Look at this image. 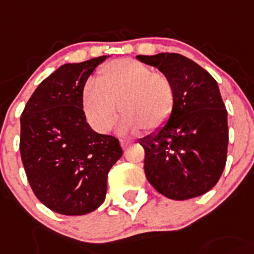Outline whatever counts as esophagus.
Returning a JSON list of instances; mask_svg holds the SVG:
<instances>
[{
  "instance_id": "esophagus-1",
  "label": "esophagus",
  "mask_w": 254,
  "mask_h": 254,
  "mask_svg": "<svg viewBox=\"0 0 254 254\" xmlns=\"http://www.w3.org/2000/svg\"><path fill=\"white\" fill-rule=\"evenodd\" d=\"M130 143H131V141L127 140V139H122V140H120V145H122L123 149H127Z\"/></svg>"
}]
</instances>
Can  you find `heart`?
Masks as SVG:
<instances>
[{
    "instance_id": "obj_1",
    "label": "heart",
    "mask_w": 254,
    "mask_h": 254,
    "mask_svg": "<svg viewBox=\"0 0 254 254\" xmlns=\"http://www.w3.org/2000/svg\"><path fill=\"white\" fill-rule=\"evenodd\" d=\"M123 111L122 131L139 127L156 130L169 120L175 105V89L165 75L153 72L145 64L120 59L106 64L96 80L84 87L82 106L89 122L106 131L115 119L116 106Z\"/></svg>"
}]
</instances>
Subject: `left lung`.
<instances>
[{
    "label": "left lung",
    "mask_w": 254,
    "mask_h": 254,
    "mask_svg": "<svg viewBox=\"0 0 254 254\" xmlns=\"http://www.w3.org/2000/svg\"><path fill=\"white\" fill-rule=\"evenodd\" d=\"M172 81L175 105L162 127L140 139L149 183L169 199L207 193L219 181L227 160L228 123L217 81L179 54L138 55Z\"/></svg>",
    "instance_id": "obj_1"
}]
</instances>
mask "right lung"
Masks as SVG:
<instances>
[{"label": "right lung", "instance_id": "right-lung-1", "mask_svg": "<svg viewBox=\"0 0 254 254\" xmlns=\"http://www.w3.org/2000/svg\"><path fill=\"white\" fill-rule=\"evenodd\" d=\"M109 56L65 64L37 86L21 115L20 151L42 204L82 215L105 200L108 173L122 158L119 140L90 127L82 110L89 76Z\"/></svg>", "mask_w": 254, "mask_h": 254}]
</instances>
